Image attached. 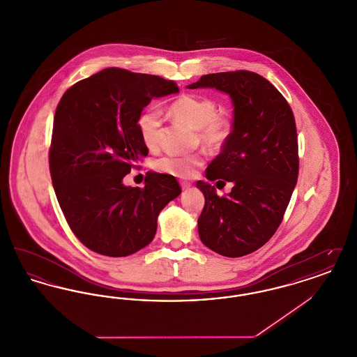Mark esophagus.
<instances>
[{"instance_id": "obj_1", "label": "esophagus", "mask_w": 357, "mask_h": 357, "mask_svg": "<svg viewBox=\"0 0 357 357\" xmlns=\"http://www.w3.org/2000/svg\"><path fill=\"white\" fill-rule=\"evenodd\" d=\"M190 186H191V183H190V182H185V181H182V182H181V187H182L183 190H186V188H188Z\"/></svg>"}]
</instances>
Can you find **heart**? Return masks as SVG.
<instances>
[{
    "label": "heart",
    "mask_w": 357,
    "mask_h": 357,
    "mask_svg": "<svg viewBox=\"0 0 357 357\" xmlns=\"http://www.w3.org/2000/svg\"><path fill=\"white\" fill-rule=\"evenodd\" d=\"M171 115L198 130V136L208 147H221L230 135V120L218 112V104L210 98L182 95L171 104ZM162 127V112L150 105L137 118V128L143 143L156 147ZM204 163V153H169L153 160L155 170L179 178H191Z\"/></svg>",
    "instance_id": "obj_1"
}]
</instances>
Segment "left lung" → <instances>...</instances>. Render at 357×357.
<instances>
[{
    "instance_id": "8db88e82",
    "label": "left lung",
    "mask_w": 357,
    "mask_h": 357,
    "mask_svg": "<svg viewBox=\"0 0 357 357\" xmlns=\"http://www.w3.org/2000/svg\"><path fill=\"white\" fill-rule=\"evenodd\" d=\"M187 86L215 88L229 93L234 105L233 131L206 170L208 181L225 178L234 187L218 197L215 187L197 182L204 195L199 238L225 257L250 255L277 231L297 183L293 111L272 83L250 70L204 75Z\"/></svg>"
}]
</instances>
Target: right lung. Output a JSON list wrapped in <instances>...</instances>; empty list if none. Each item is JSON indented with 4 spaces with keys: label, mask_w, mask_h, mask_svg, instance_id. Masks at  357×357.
<instances>
[{
    "label": "right lung",
    "mask_w": 357,
    "mask_h": 357,
    "mask_svg": "<svg viewBox=\"0 0 357 357\" xmlns=\"http://www.w3.org/2000/svg\"><path fill=\"white\" fill-rule=\"evenodd\" d=\"M179 92L175 82L105 68L68 88L57 104L52 183L70 230L89 250L126 257L147 246L162 208L181 194L169 174L147 172L144 187L123 178L149 149L137 118L153 98Z\"/></svg>",
    "instance_id": "right-lung-1"
}]
</instances>
